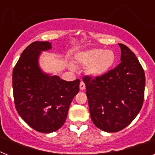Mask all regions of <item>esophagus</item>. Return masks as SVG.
<instances>
[{
	"label": "esophagus",
	"instance_id": "esophagus-1",
	"mask_svg": "<svg viewBox=\"0 0 155 155\" xmlns=\"http://www.w3.org/2000/svg\"><path fill=\"white\" fill-rule=\"evenodd\" d=\"M80 90H84L85 89V84L83 81H81L80 84Z\"/></svg>",
	"mask_w": 155,
	"mask_h": 155
}]
</instances>
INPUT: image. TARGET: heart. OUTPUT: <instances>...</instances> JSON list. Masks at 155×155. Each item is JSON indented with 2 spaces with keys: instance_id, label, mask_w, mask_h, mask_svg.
<instances>
[{
  "instance_id": "heart-1",
  "label": "heart",
  "mask_w": 155,
  "mask_h": 155,
  "mask_svg": "<svg viewBox=\"0 0 155 155\" xmlns=\"http://www.w3.org/2000/svg\"><path fill=\"white\" fill-rule=\"evenodd\" d=\"M75 61L78 64L87 67L88 73L91 75L101 77L107 74L113 68L116 55L111 50L93 48L76 54Z\"/></svg>"
}]
</instances>
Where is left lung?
I'll return each mask as SVG.
<instances>
[{"label":"left lung","mask_w":155,"mask_h":155,"mask_svg":"<svg viewBox=\"0 0 155 155\" xmlns=\"http://www.w3.org/2000/svg\"><path fill=\"white\" fill-rule=\"evenodd\" d=\"M120 47V64L101 77L84 76L92 122L108 133L125 129L143 104L146 77L139 61L125 45Z\"/></svg>","instance_id":"obj_1"}]
</instances>
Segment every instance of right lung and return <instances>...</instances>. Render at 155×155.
Masks as SVG:
<instances>
[{
    "label": "right lung",
    "mask_w": 155,
    "mask_h": 155,
    "mask_svg": "<svg viewBox=\"0 0 155 155\" xmlns=\"http://www.w3.org/2000/svg\"><path fill=\"white\" fill-rule=\"evenodd\" d=\"M51 48L49 42H32L23 51L13 71V98L18 114L30 127L45 134L63 126L71 103L80 91L79 79L68 82L40 68V54Z\"/></svg>",
    "instance_id": "obj_1"
}]
</instances>
